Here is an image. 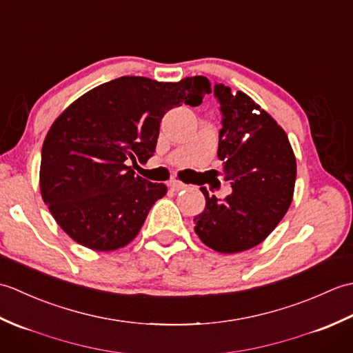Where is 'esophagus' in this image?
<instances>
[{
	"label": "esophagus",
	"mask_w": 353,
	"mask_h": 353,
	"mask_svg": "<svg viewBox=\"0 0 353 353\" xmlns=\"http://www.w3.org/2000/svg\"><path fill=\"white\" fill-rule=\"evenodd\" d=\"M168 186L172 191H182V190H186V186H188V185H185V183L179 182V181H171L168 183Z\"/></svg>",
	"instance_id": "obj_1"
}]
</instances>
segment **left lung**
Returning a JSON list of instances; mask_svg holds the SVG:
<instances>
[{"mask_svg": "<svg viewBox=\"0 0 353 353\" xmlns=\"http://www.w3.org/2000/svg\"><path fill=\"white\" fill-rule=\"evenodd\" d=\"M221 104L219 159L232 194L209 196L194 216L196 234L220 253L249 250L272 234L287 214L296 182V157L287 133L259 104L241 91L214 86Z\"/></svg>", "mask_w": 353, "mask_h": 353, "instance_id": "obj_1", "label": "left lung"}]
</instances>
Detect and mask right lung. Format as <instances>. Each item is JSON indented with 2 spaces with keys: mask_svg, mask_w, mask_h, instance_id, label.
Listing matches in <instances>:
<instances>
[{
  "mask_svg": "<svg viewBox=\"0 0 353 353\" xmlns=\"http://www.w3.org/2000/svg\"><path fill=\"white\" fill-rule=\"evenodd\" d=\"M209 92L203 76L177 83L124 76L70 104L45 137L39 172L42 199L63 232L97 252L129 244L167 194L129 163L153 156L170 109L199 106Z\"/></svg>",
  "mask_w": 353,
  "mask_h": 353,
  "instance_id": "right-lung-1",
  "label": "right lung"
}]
</instances>
